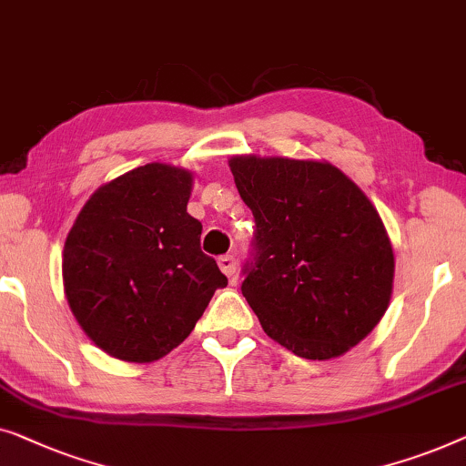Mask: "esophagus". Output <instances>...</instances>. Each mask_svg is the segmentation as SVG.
<instances>
[{
  "mask_svg": "<svg viewBox=\"0 0 466 466\" xmlns=\"http://www.w3.org/2000/svg\"><path fill=\"white\" fill-rule=\"evenodd\" d=\"M219 264V270L226 274V277H234L236 274V258L234 255H221V258L218 259Z\"/></svg>",
  "mask_w": 466,
  "mask_h": 466,
  "instance_id": "1",
  "label": "esophagus"
}]
</instances>
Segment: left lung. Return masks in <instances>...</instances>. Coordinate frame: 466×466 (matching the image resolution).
Masks as SVG:
<instances>
[{"label":"left lung","mask_w":466,"mask_h":466,"mask_svg":"<svg viewBox=\"0 0 466 466\" xmlns=\"http://www.w3.org/2000/svg\"><path fill=\"white\" fill-rule=\"evenodd\" d=\"M228 165L258 226L242 296L287 350L342 357L390 304L395 253L376 207L327 160L242 154Z\"/></svg>","instance_id":"1"}]
</instances>
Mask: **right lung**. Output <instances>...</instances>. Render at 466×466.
I'll use <instances>...</instances> for the list:
<instances>
[{
	"label": "right lung",
	"mask_w": 466,
	"mask_h": 466,
	"mask_svg": "<svg viewBox=\"0 0 466 466\" xmlns=\"http://www.w3.org/2000/svg\"><path fill=\"white\" fill-rule=\"evenodd\" d=\"M194 173L128 170L86 200L63 248L65 298L82 331L127 363L158 361L196 327L228 279L187 213Z\"/></svg>",
	"instance_id": "add662e5"
}]
</instances>
